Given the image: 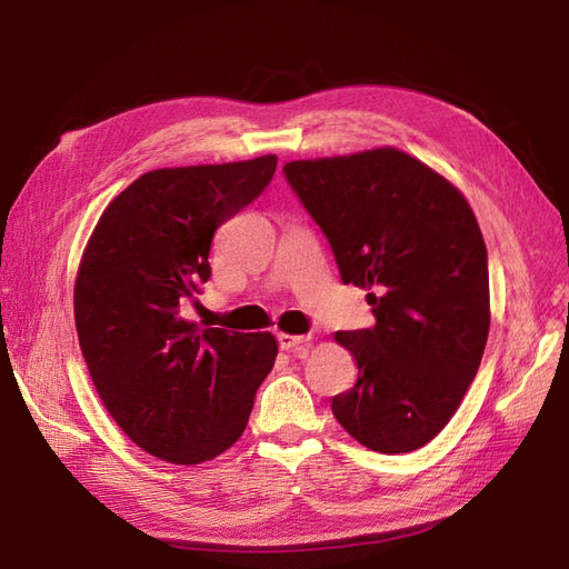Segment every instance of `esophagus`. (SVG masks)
Wrapping results in <instances>:
<instances>
[{
	"mask_svg": "<svg viewBox=\"0 0 569 569\" xmlns=\"http://www.w3.org/2000/svg\"><path fill=\"white\" fill-rule=\"evenodd\" d=\"M278 343L282 351H303L311 343V335H289V332H278Z\"/></svg>",
	"mask_w": 569,
	"mask_h": 569,
	"instance_id": "34e87169",
	"label": "esophagus"
}]
</instances>
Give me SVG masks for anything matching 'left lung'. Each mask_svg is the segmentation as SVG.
Wrapping results in <instances>:
<instances>
[{
    "label": "left lung",
    "mask_w": 569,
    "mask_h": 569,
    "mask_svg": "<svg viewBox=\"0 0 569 569\" xmlns=\"http://www.w3.org/2000/svg\"><path fill=\"white\" fill-rule=\"evenodd\" d=\"M284 173L377 320L335 335L358 366L335 418L370 451H416L453 418L489 337L487 244L470 203L396 147L289 161Z\"/></svg>",
    "instance_id": "1"
}]
</instances>
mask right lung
<instances>
[{
	"instance_id": "add662e5",
	"label": "right lung",
	"mask_w": 569,
	"mask_h": 569,
	"mask_svg": "<svg viewBox=\"0 0 569 569\" xmlns=\"http://www.w3.org/2000/svg\"><path fill=\"white\" fill-rule=\"evenodd\" d=\"M278 157L159 168L99 216L73 311L80 351L116 425L153 458L199 465L242 437L272 370L270 332H228L180 316L211 278L216 230L270 182Z\"/></svg>"
}]
</instances>
